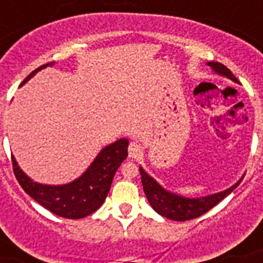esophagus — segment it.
<instances>
[{
  "label": "esophagus",
  "mask_w": 263,
  "mask_h": 263,
  "mask_svg": "<svg viewBox=\"0 0 263 263\" xmlns=\"http://www.w3.org/2000/svg\"><path fill=\"white\" fill-rule=\"evenodd\" d=\"M142 154V146L138 142H131L129 147H128V156L131 158H138Z\"/></svg>",
  "instance_id": "obj_1"
}]
</instances>
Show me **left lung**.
I'll return each mask as SVG.
<instances>
[{
	"label": "left lung",
	"instance_id": "left-lung-1",
	"mask_svg": "<svg viewBox=\"0 0 263 263\" xmlns=\"http://www.w3.org/2000/svg\"><path fill=\"white\" fill-rule=\"evenodd\" d=\"M208 65L218 75L225 76L232 82L239 83L232 72L229 71L224 64L212 61V63H208ZM139 171L140 176H142L143 191L147 196L148 203L152 204V208L158 214L173 221H187L202 216L206 212H209L210 209L214 208L217 203H220L221 200L224 199L225 196H228L243 180V177H241L235 185L225 190V191L218 192V194L202 196V198H185V196H180L177 194L166 191L164 187H161L160 184L153 179L152 176L144 172L143 168H139Z\"/></svg>",
	"mask_w": 263,
	"mask_h": 263
}]
</instances>
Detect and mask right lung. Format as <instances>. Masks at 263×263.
Instances as JSON below:
<instances>
[{"instance_id": "obj_1", "label": "right lung", "mask_w": 263, "mask_h": 263, "mask_svg": "<svg viewBox=\"0 0 263 263\" xmlns=\"http://www.w3.org/2000/svg\"><path fill=\"white\" fill-rule=\"evenodd\" d=\"M47 65H53V63L36 68L23 80L22 84L28 82L36 72ZM127 156L128 139H119L115 143L103 147L79 179L63 185H46L31 180L20 169L13 156L12 164L18 184L32 199L54 213L55 216L78 220L90 216L91 213L102 206L109 194L116 171Z\"/></svg>"}]
</instances>
